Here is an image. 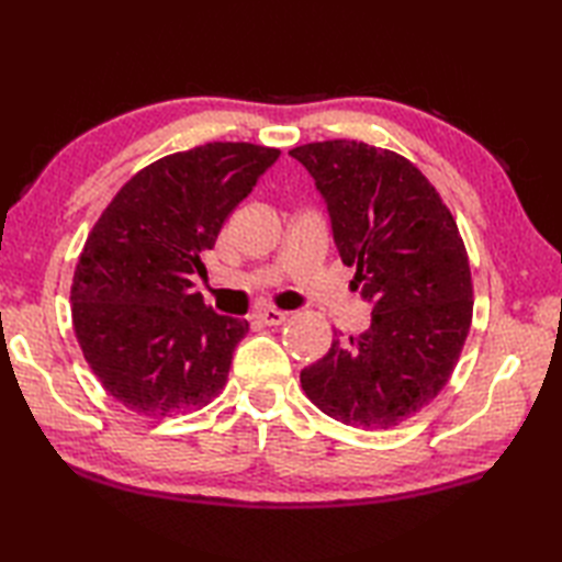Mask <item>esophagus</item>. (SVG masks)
Wrapping results in <instances>:
<instances>
[{
    "label": "esophagus",
    "mask_w": 562,
    "mask_h": 562,
    "mask_svg": "<svg viewBox=\"0 0 562 562\" xmlns=\"http://www.w3.org/2000/svg\"><path fill=\"white\" fill-rule=\"evenodd\" d=\"M285 313H281V310H273V307H261L255 313V319L261 322V324H269V327H277V324H283L285 322Z\"/></svg>",
    "instance_id": "34e87169"
}]
</instances>
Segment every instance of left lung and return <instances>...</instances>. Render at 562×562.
<instances>
[{
    "mask_svg": "<svg viewBox=\"0 0 562 562\" xmlns=\"http://www.w3.org/2000/svg\"><path fill=\"white\" fill-rule=\"evenodd\" d=\"M329 211L351 285L372 305L370 329L301 372L324 414L356 428L386 430L430 404L450 380L473 313L464 240L423 172L363 142L291 148Z\"/></svg>",
    "mask_w": 562,
    "mask_h": 562,
    "instance_id": "1",
    "label": "left lung"
}]
</instances>
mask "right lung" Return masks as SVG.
<instances>
[{
  "mask_svg": "<svg viewBox=\"0 0 562 562\" xmlns=\"http://www.w3.org/2000/svg\"><path fill=\"white\" fill-rule=\"evenodd\" d=\"M279 148L214 142L178 151L122 187L83 245L71 319L105 392L142 416L206 406L228 380L247 319L218 315L192 289L223 221Z\"/></svg>",
  "mask_w": 562,
  "mask_h": 562,
  "instance_id": "add662e5",
  "label": "right lung"
}]
</instances>
